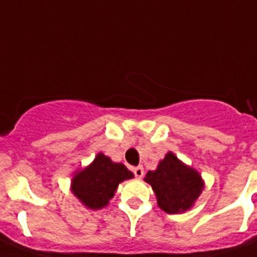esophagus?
Wrapping results in <instances>:
<instances>
[{"label": "esophagus", "instance_id": "34e87169", "mask_svg": "<svg viewBox=\"0 0 257 257\" xmlns=\"http://www.w3.org/2000/svg\"><path fill=\"white\" fill-rule=\"evenodd\" d=\"M133 173H135L136 177L141 178L142 176H144V167L138 166V167H136V168H133Z\"/></svg>", "mask_w": 257, "mask_h": 257}]
</instances>
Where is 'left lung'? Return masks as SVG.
Instances as JSON below:
<instances>
[{
	"label": "left lung",
	"mask_w": 257,
	"mask_h": 257,
	"mask_svg": "<svg viewBox=\"0 0 257 257\" xmlns=\"http://www.w3.org/2000/svg\"><path fill=\"white\" fill-rule=\"evenodd\" d=\"M145 181L151 185L158 204L167 213H180L190 208L203 189L199 173L172 153L167 154L156 171L147 172Z\"/></svg>",
	"instance_id": "obj_1"
}]
</instances>
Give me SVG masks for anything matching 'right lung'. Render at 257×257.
<instances>
[{
    "label": "right lung",
    "mask_w": 257,
    "mask_h": 257,
    "mask_svg": "<svg viewBox=\"0 0 257 257\" xmlns=\"http://www.w3.org/2000/svg\"><path fill=\"white\" fill-rule=\"evenodd\" d=\"M133 177L124 164L112 163L110 158L98 154L94 162L77 172L72 180V191L86 207L99 209L113 198L119 184Z\"/></svg>",
    "instance_id": "add662e5"
}]
</instances>
